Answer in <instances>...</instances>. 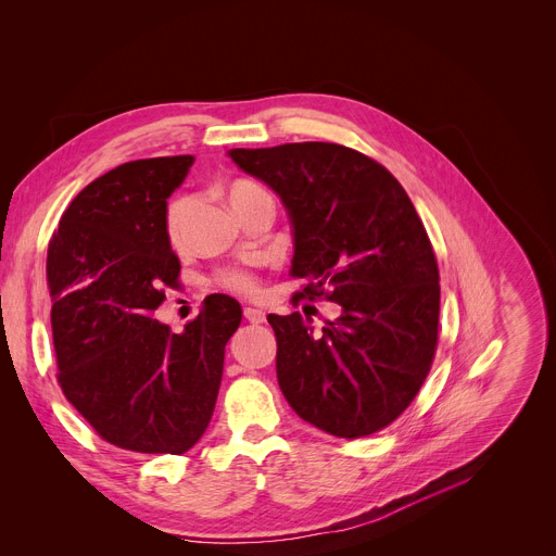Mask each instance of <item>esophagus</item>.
<instances>
[{
    "instance_id": "34e87169",
    "label": "esophagus",
    "mask_w": 556,
    "mask_h": 556,
    "mask_svg": "<svg viewBox=\"0 0 556 556\" xmlns=\"http://www.w3.org/2000/svg\"><path fill=\"white\" fill-rule=\"evenodd\" d=\"M243 317L250 321V324H264L266 321V313L258 311V308H243Z\"/></svg>"
}]
</instances>
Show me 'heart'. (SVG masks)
Masks as SVG:
<instances>
[{
	"label": "heart",
	"mask_w": 556,
	"mask_h": 556,
	"mask_svg": "<svg viewBox=\"0 0 556 556\" xmlns=\"http://www.w3.org/2000/svg\"><path fill=\"white\" fill-rule=\"evenodd\" d=\"M256 192H258L256 185H252L248 180H237L228 188V201H230L232 210L239 212L241 205ZM188 210H190V199L188 197H176L165 207L163 224H165V235L172 243H176L178 237H180L182 220H185V214H188ZM216 283L220 288H228V290H235V292H241V294H254L258 290V277L248 268L220 270L216 275Z\"/></svg>",
	"instance_id": "heart-1"
}]
</instances>
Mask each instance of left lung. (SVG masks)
<instances>
[{"label":"left lung","mask_w":556,"mask_h":556,"mask_svg":"<svg viewBox=\"0 0 556 556\" xmlns=\"http://www.w3.org/2000/svg\"><path fill=\"white\" fill-rule=\"evenodd\" d=\"M228 156L281 199L300 298L342 306L319 336L300 313L268 315L283 397L330 435L384 429L420 391L438 344V264L412 199L387 167L336 142Z\"/></svg>","instance_id":"left-lung-1"}]
</instances>
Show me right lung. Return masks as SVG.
<instances>
[{
	"instance_id": "obj_1",
	"label": "right lung",
	"mask_w": 556,
	"mask_h": 556,
	"mask_svg": "<svg viewBox=\"0 0 556 556\" xmlns=\"http://www.w3.org/2000/svg\"><path fill=\"white\" fill-rule=\"evenodd\" d=\"M194 156L118 165L71 201L49 243L47 279L58 382L111 445L185 454L205 433L241 306L210 294L182 332L154 319L180 262L167 199Z\"/></svg>"
}]
</instances>
